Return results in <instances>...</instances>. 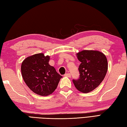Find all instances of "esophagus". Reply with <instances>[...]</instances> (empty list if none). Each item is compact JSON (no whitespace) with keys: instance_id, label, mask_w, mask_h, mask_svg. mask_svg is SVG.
Here are the masks:
<instances>
[{"instance_id":"1","label":"esophagus","mask_w":127,"mask_h":127,"mask_svg":"<svg viewBox=\"0 0 127 127\" xmlns=\"http://www.w3.org/2000/svg\"><path fill=\"white\" fill-rule=\"evenodd\" d=\"M64 76H65V77H69H69H71V74H70V73H66L64 75Z\"/></svg>"}]
</instances>
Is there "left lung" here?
Segmentation results:
<instances>
[{"label": "left lung", "mask_w": 127, "mask_h": 127, "mask_svg": "<svg viewBox=\"0 0 127 127\" xmlns=\"http://www.w3.org/2000/svg\"><path fill=\"white\" fill-rule=\"evenodd\" d=\"M81 64L78 70L80 77L73 80L76 89L79 92L88 93L99 86L104 79L108 69L106 57L97 50H84L76 54Z\"/></svg>", "instance_id": "1"}]
</instances>
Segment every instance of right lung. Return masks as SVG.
<instances>
[{
	"label": "right lung",
	"instance_id": "1",
	"mask_svg": "<svg viewBox=\"0 0 127 127\" xmlns=\"http://www.w3.org/2000/svg\"><path fill=\"white\" fill-rule=\"evenodd\" d=\"M50 56L38 53L22 61L21 70L25 83L32 91L40 96H48L55 91L62 78L49 64Z\"/></svg>",
	"mask_w": 127,
	"mask_h": 127
}]
</instances>
